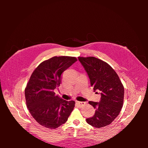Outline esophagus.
<instances>
[{"label":"esophagus","mask_w":148,"mask_h":148,"mask_svg":"<svg viewBox=\"0 0 148 148\" xmlns=\"http://www.w3.org/2000/svg\"><path fill=\"white\" fill-rule=\"evenodd\" d=\"M77 104H78L79 106H82L84 105L86 102H80V101H77Z\"/></svg>","instance_id":"34e87169"}]
</instances>
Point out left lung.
Here are the masks:
<instances>
[{"label":"left lung","instance_id":"8db88e82","mask_svg":"<svg viewBox=\"0 0 148 148\" xmlns=\"http://www.w3.org/2000/svg\"><path fill=\"white\" fill-rule=\"evenodd\" d=\"M78 59L86 71L94 91L101 92L99 102L89 101L96 111L92 117L86 119V122L96 128L106 127L113 122L122 108L124 88L122 82L105 62L94 57Z\"/></svg>","mask_w":148,"mask_h":148}]
</instances>
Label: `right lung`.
<instances>
[{
    "mask_svg": "<svg viewBox=\"0 0 148 148\" xmlns=\"http://www.w3.org/2000/svg\"><path fill=\"white\" fill-rule=\"evenodd\" d=\"M77 59L73 57H53L40 64L31 75L25 88L26 106L36 121L43 127L54 129L64 124L75 102L56 96L62 74Z\"/></svg>",
    "mask_w": 148,
    "mask_h": 148,
    "instance_id": "add662e5",
    "label": "right lung"
}]
</instances>
